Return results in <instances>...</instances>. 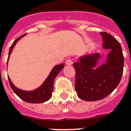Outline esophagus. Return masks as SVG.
<instances>
[{
  "mask_svg": "<svg viewBox=\"0 0 131 131\" xmlns=\"http://www.w3.org/2000/svg\"><path fill=\"white\" fill-rule=\"evenodd\" d=\"M66 64L67 65H72V63H73V61H72V59H68L67 60H66Z\"/></svg>",
  "mask_w": 131,
  "mask_h": 131,
  "instance_id": "34e87169",
  "label": "esophagus"
}]
</instances>
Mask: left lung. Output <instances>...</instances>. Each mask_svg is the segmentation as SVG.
Returning a JSON list of instances; mask_svg holds the SVG:
<instances>
[{"mask_svg": "<svg viewBox=\"0 0 131 131\" xmlns=\"http://www.w3.org/2000/svg\"><path fill=\"white\" fill-rule=\"evenodd\" d=\"M100 34L103 49L110 50L106 62L98 66L101 55L95 53L79 57L73 64L76 92L84 101H99L108 96L118 85L123 72L124 57L120 43L107 32Z\"/></svg>", "mask_w": 131, "mask_h": 131, "instance_id": "left-lung-1", "label": "left lung"}]
</instances>
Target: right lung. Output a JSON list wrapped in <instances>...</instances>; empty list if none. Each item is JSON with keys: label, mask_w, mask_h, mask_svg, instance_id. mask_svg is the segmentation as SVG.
<instances>
[{"label": "right lung", "mask_w": 131, "mask_h": 131, "mask_svg": "<svg viewBox=\"0 0 131 131\" xmlns=\"http://www.w3.org/2000/svg\"><path fill=\"white\" fill-rule=\"evenodd\" d=\"M25 35H22L21 37H18L17 39L15 40L13 42L11 47H10L9 52H8V61L9 59V57L11 54L12 51L13 50V48L16 45V43L18 40L22 38L25 37ZM7 61V63H8ZM64 64H58V65L54 66L52 71H50V74L48 76V77L46 79L44 82L40 85V86L33 91H23V90L19 89L18 88L13 84L12 81H10L8 77V81H9L10 85L11 86L12 89L14 91V93L22 100H23L25 102L29 103H45L46 101H49L51 96H52V93L53 91V83L56 77L59 74L60 71L64 68Z\"/></svg>", "instance_id": "right-lung-1"}]
</instances>
